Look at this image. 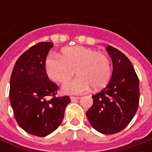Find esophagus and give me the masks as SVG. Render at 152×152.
<instances>
[{"mask_svg": "<svg viewBox=\"0 0 152 152\" xmlns=\"http://www.w3.org/2000/svg\"><path fill=\"white\" fill-rule=\"evenodd\" d=\"M79 99V97H71V101L72 102H75L76 100H78Z\"/></svg>", "mask_w": 152, "mask_h": 152, "instance_id": "1", "label": "esophagus"}]
</instances>
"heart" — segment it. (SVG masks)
Instances as JSON below:
<instances>
[{
    "label": "heart",
    "instance_id": "b5f03b06",
    "mask_svg": "<svg viewBox=\"0 0 152 152\" xmlns=\"http://www.w3.org/2000/svg\"><path fill=\"white\" fill-rule=\"evenodd\" d=\"M45 71L49 78L64 83L76 72L77 77L62 86L66 94H80L90 89L106 86L111 77V63L107 54L84 46L67 47L60 57L50 53L45 59Z\"/></svg>",
    "mask_w": 152,
    "mask_h": 152
}]
</instances>
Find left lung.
Wrapping results in <instances>:
<instances>
[{
  "mask_svg": "<svg viewBox=\"0 0 152 152\" xmlns=\"http://www.w3.org/2000/svg\"><path fill=\"white\" fill-rule=\"evenodd\" d=\"M106 50L113 65L112 78L101 92L93 95L86 116L92 127L103 134L123 130L136 113L139 103V80L132 63L111 45Z\"/></svg>",
  "mask_w": 152,
  "mask_h": 152,
  "instance_id": "1",
  "label": "left lung"
}]
</instances>
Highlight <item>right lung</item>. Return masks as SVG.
<instances>
[{
  "mask_svg": "<svg viewBox=\"0 0 152 152\" xmlns=\"http://www.w3.org/2000/svg\"><path fill=\"white\" fill-rule=\"evenodd\" d=\"M51 42L31 47L16 61L10 82V100L18 125L28 134L45 137L58 129L71 102L68 96L56 97L58 87L49 80L45 59Z\"/></svg>",
  "mask_w": 152,
  "mask_h": 152,
  "instance_id": "obj_1",
  "label": "right lung"
}]
</instances>
